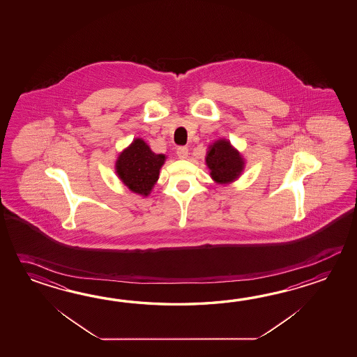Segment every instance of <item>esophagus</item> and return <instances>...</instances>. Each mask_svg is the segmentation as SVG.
Wrapping results in <instances>:
<instances>
[{"instance_id":"obj_1","label":"esophagus","mask_w":357,"mask_h":357,"mask_svg":"<svg viewBox=\"0 0 357 357\" xmlns=\"http://www.w3.org/2000/svg\"><path fill=\"white\" fill-rule=\"evenodd\" d=\"M188 154H189V149L186 146H178L177 148V155H178L180 160H186Z\"/></svg>"}]
</instances>
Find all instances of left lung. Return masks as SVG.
Listing matches in <instances>:
<instances>
[{"mask_svg": "<svg viewBox=\"0 0 357 357\" xmlns=\"http://www.w3.org/2000/svg\"><path fill=\"white\" fill-rule=\"evenodd\" d=\"M205 162L213 180L220 185L236 181L245 167L243 155L226 139H220L209 145Z\"/></svg>", "mask_w": 357, "mask_h": 357, "instance_id": "left-lung-1", "label": "left lung"}]
</instances>
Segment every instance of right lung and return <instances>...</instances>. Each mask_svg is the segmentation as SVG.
<instances>
[{
	"mask_svg": "<svg viewBox=\"0 0 357 357\" xmlns=\"http://www.w3.org/2000/svg\"><path fill=\"white\" fill-rule=\"evenodd\" d=\"M165 160V154L152 152L149 145L137 137L120 153L116 160V174L132 192L148 197L160 177Z\"/></svg>",
	"mask_w": 357,
	"mask_h": 357,
	"instance_id": "right-lung-1",
	"label": "right lung"
}]
</instances>
